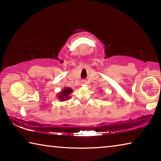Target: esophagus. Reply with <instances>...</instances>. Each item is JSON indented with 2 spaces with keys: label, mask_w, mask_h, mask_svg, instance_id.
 I'll list each match as a JSON object with an SVG mask.
<instances>
[{
  "label": "esophagus",
  "mask_w": 161,
  "mask_h": 161,
  "mask_svg": "<svg viewBox=\"0 0 161 161\" xmlns=\"http://www.w3.org/2000/svg\"><path fill=\"white\" fill-rule=\"evenodd\" d=\"M82 84H86V83H85V81H83Z\"/></svg>",
  "instance_id": "esophagus-1"
}]
</instances>
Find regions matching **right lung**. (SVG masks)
<instances>
[{"label": "right lung", "mask_w": 161, "mask_h": 161, "mask_svg": "<svg viewBox=\"0 0 161 161\" xmlns=\"http://www.w3.org/2000/svg\"><path fill=\"white\" fill-rule=\"evenodd\" d=\"M72 92L73 90L70 87H64V89H62L60 92H59L57 97L60 102H65V101L70 99L71 97H69V94L72 93Z\"/></svg>", "instance_id": "right-lung-1"}]
</instances>
